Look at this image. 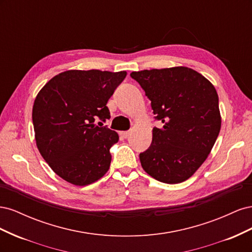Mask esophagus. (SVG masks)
Segmentation results:
<instances>
[{
    "mask_svg": "<svg viewBox=\"0 0 252 252\" xmlns=\"http://www.w3.org/2000/svg\"><path fill=\"white\" fill-rule=\"evenodd\" d=\"M129 134H130V131H121L120 132V135L122 136V138H127V136H129Z\"/></svg>",
    "mask_w": 252,
    "mask_h": 252,
    "instance_id": "esophagus-1",
    "label": "esophagus"
}]
</instances>
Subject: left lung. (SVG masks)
<instances>
[{
    "instance_id": "1",
    "label": "left lung",
    "mask_w": 252,
    "mask_h": 252,
    "mask_svg": "<svg viewBox=\"0 0 252 252\" xmlns=\"http://www.w3.org/2000/svg\"><path fill=\"white\" fill-rule=\"evenodd\" d=\"M130 77L163 125L154 128L151 145L140 154L143 169L166 184L186 181L207 158L220 133L216 88L187 67L133 71Z\"/></svg>"
}]
</instances>
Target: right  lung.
<instances>
[{
	"label": "right lung",
	"mask_w": 252,
	"mask_h": 252,
	"mask_svg": "<svg viewBox=\"0 0 252 252\" xmlns=\"http://www.w3.org/2000/svg\"><path fill=\"white\" fill-rule=\"evenodd\" d=\"M126 75V71L68 70L37 94L32 108L36 146L59 177L86 186L108 171L109 150L119 135L103 126L110 119L106 104Z\"/></svg>",
	"instance_id": "1"
}]
</instances>
